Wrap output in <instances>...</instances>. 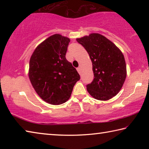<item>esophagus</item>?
Listing matches in <instances>:
<instances>
[{
  "instance_id": "esophagus-1",
  "label": "esophagus",
  "mask_w": 149,
  "mask_h": 149,
  "mask_svg": "<svg viewBox=\"0 0 149 149\" xmlns=\"http://www.w3.org/2000/svg\"><path fill=\"white\" fill-rule=\"evenodd\" d=\"M77 72H78V73H79V74H81V68L80 67L77 68Z\"/></svg>"
}]
</instances>
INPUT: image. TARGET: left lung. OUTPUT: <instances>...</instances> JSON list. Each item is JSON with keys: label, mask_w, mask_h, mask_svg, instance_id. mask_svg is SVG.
I'll list each match as a JSON object with an SVG mask.
<instances>
[{"label": "left lung", "mask_w": 149, "mask_h": 149, "mask_svg": "<svg viewBox=\"0 0 149 149\" xmlns=\"http://www.w3.org/2000/svg\"><path fill=\"white\" fill-rule=\"evenodd\" d=\"M76 40L87 50L93 64L94 79L87 85V91L95 99H112L122 89L127 75L122 51L99 33H91Z\"/></svg>", "instance_id": "obj_1"}]
</instances>
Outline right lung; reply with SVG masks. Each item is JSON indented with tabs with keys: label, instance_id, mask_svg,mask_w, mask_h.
I'll list each match as a JSON object with an SVG mask.
<instances>
[{
	"label": "right lung",
	"instance_id": "right-lung-1",
	"mask_svg": "<svg viewBox=\"0 0 149 149\" xmlns=\"http://www.w3.org/2000/svg\"><path fill=\"white\" fill-rule=\"evenodd\" d=\"M70 39L60 34L48 37L35 49L29 60V78L36 93L50 104L70 99L80 76L65 58Z\"/></svg>",
	"mask_w": 149,
	"mask_h": 149
}]
</instances>
